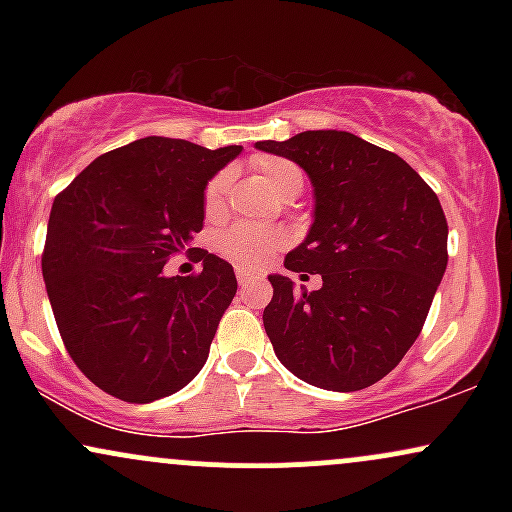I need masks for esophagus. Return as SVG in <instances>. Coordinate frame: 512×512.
<instances>
[{
	"instance_id": "obj_1",
	"label": "esophagus",
	"mask_w": 512,
	"mask_h": 512,
	"mask_svg": "<svg viewBox=\"0 0 512 512\" xmlns=\"http://www.w3.org/2000/svg\"><path fill=\"white\" fill-rule=\"evenodd\" d=\"M252 281H255V276L248 274V272H243V269H238V284L243 286V289H245V286H250Z\"/></svg>"
}]
</instances>
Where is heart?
Masks as SVG:
<instances>
[{"mask_svg": "<svg viewBox=\"0 0 512 512\" xmlns=\"http://www.w3.org/2000/svg\"><path fill=\"white\" fill-rule=\"evenodd\" d=\"M264 182L276 192V195H286V192H301L303 187V175L301 170L293 166L286 158H274L264 156L257 161ZM228 182H231V173L221 170L214 178L207 182V190H204V211L209 216L219 214L223 197H226ZM284 245V233L274 231V228H262V226H233L219 238V248L228 260H233L238 267L255 269L262 262H267V257L274 250H279Z\"/></svg>", "mask_w": 512, "mask_h": 512, "instance_id": "obj_1", "label": "heart"}]
</instances>
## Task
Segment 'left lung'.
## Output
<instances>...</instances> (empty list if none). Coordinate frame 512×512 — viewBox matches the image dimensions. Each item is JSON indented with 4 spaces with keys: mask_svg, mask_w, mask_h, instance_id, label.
Wrapping results in <instances>:
<instances>
[{
    "mask_svg": "<svg viewBox=\"0 0 512 512\" xmlns=\"http://www.w3.org/2000/svg\"><path fill=\"white\" fill-rule=\"evenodd\" d=\"M255 149L284 156L313 185V223L284 267L320 274L317 291L269 274L264 332L303 383L356 392L402 361L448 267V221L436 192L392 151L339 129Z\"/></svg>",
    "mask_w": 512,
    "mask_h": 512,
    "instance_id": "8db88e82",
    "label": "left lung"
}]
</instances>
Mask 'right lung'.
Here are the masks:
<instances>
[{
	"mask_svg": "<svg viewBox=\"0 0 512 512\" xmlns=\"http://www.w3.org/2000/svg\"><path fill=\"white\" fill-rule=\"evenodd\" d=\"M240 151L144 137L98 156L52 204L43 252L52 313L69 356L108 395L149 404L207 363L238 281L192 240L207 182ZM195 249L197 277L162 274L170 254Z\"/></svg>",
	"mask_w": 512,
	"mask_h": 512,
	"instance_id": "right-lung-1",
	"label": "right lung"
}]
</instances>
